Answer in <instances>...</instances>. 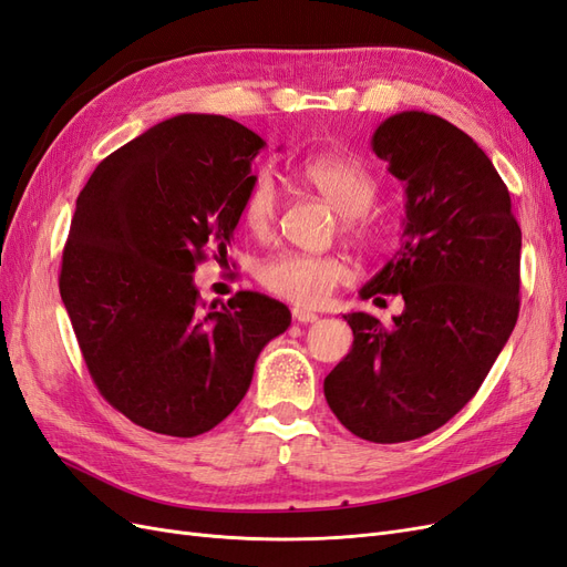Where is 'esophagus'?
Returning <instances> with one entry per match:
<instances>
[{
  "label": "esophagus",
  "mask_w": 567,
  "mask_h": 567,
  "mask_svg": "<svg viewBox=\"0 0 567 567\" xmlns=\"http://www.w3.org/2000/svg\"><path fill=\"white\" fill-rule=\"evenodd\" d=\"M293 319L300 323H312L319 319V315H315L310 310H302V307H293Z\"/></svg>",
  "instance_id": "34e87169"
}]
</instances>
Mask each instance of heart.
<instances>
[{
  "instance_id": "1",
  "label": "heart",
  "mask_w": 567,
  "mask_h": 567,
  "mask_svg": "<svg viewBox=\"0 0 567 567\" xmlns=\"http://www.w3.org/2000/svg\"><path fill=\"white\" fill-rule=\"evenodd\" d=\"M300 177L319 196L340 213L342 231L362 244H373L383 236V225L369 208L379 196V182L369 169L338 153H321L300 165ZM279 192L269 175H257L241 198V221L255 238H267L279 221ZM350 269L346 257L284 250L267 257L257 269V279L288 302L317 307L331 298L333 290L348 281Z\"/></svg>"
}]
</instances>
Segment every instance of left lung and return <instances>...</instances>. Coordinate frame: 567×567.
<instances>
[{
  "instance_id": "obj_1",
  "label": "left lung",
  "mask_w": 567,
  "mask_h": 567,
  "mask_svg": "<svg viewBox=\"0 0 567 567\" xmlns=\"http://www.w3.org/2000/svg\"><path fill=\"white\" fill-rule=\"evenodd\" d=\"M371 146L406 184L398 255L359 290L402 296L383 326L346 315L348 357L323 394L357 437L392 444L437 431L483 385L520 312V227L508 188L466 132L423 111L390 115Z\"/></svg>"
}]
</instances>
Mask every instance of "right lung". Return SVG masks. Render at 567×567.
Wrapping results in <instances>:
<instances>
[{
	"label": "right lung",
	"mask_w": 567,
	"mask_h": 567,
	"mask_svg": "<svg viewBox=\"0 0 567 567\" xmlns=\"http://www.w3.org/2000/svg\"><path fill=\"white\" fill-rule=\"evenodd\" d=\"M262 146L236 120L184 113L113 151L78 196L61 300L96 390L146 431H213L290 326L279 300L241 290L208 307L194 286L208 252L227 260Z\"/></svg>",
	"instance_id": "add662e5"
}]
</instances>
